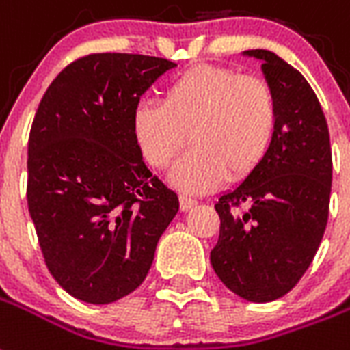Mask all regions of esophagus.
<instances>
[{
	"mask_svg": "<svg viewBox=\"0 0 350 350\" xmlns=\"http://www.w3.org/2000/svg\"><path fill=\"white\" fill-rule=\"evenodd\" d=\"M178 202H180V210H183V212H188V210H191V208L197 204V200L188 197V195H180V197H178Z\"/></svg>",
	"mask_w": 350,
	"mask_h": 350,
	"instance_id": "esophagus-1",
	"label": "esophagus"
}]
</instances>
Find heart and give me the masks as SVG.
<instances>
[{
    "instance_id": "1",
    "label": "heart",
    "mask_w": 350,
    "mask_h": 350,
    "mask_svg": "<svg viewBox=\"0 0 350 350\" xmlns=\"http://www.w3.org/2000/svg\"><path fill=\"white\" fill-rule=\"evenodd\" d=\"M278 127V102L265 80L200 64L170 80L161 102L133 111V135L144 161L162 170L183 150L172 180L189 193L243 180L265 161Z\"/></svg>"
}]
</instances>
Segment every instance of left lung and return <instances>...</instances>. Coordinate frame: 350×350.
<instances>
[{"mask_svg":"<svg viewBox=\"0 0 350 350\" xmlns=\"http://www.w3.org/2000/svg\"><path fill=\"white\" fill-rule=\"evenodd\" d=\"M246 54L262 62L278 127L265 161L215 204L221 226L210 261L234 294L267 303L297 285L323 239L332 153L323 109L301 72L270 51Z\"/></svg>","mask_w":350,"mask_h":350,"instance_id":"8db88e82","label":"left lung"}]
</instances>
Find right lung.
I'll list each match as a JSON object with an SVG mask.
<instances>
[{
    "instance_id": "add662e5",
    "label": "right lung",
    "mask_w": 350,
    "mask_h": 350,
    "mask_svg": "<svg viewBox=\"0 0 350 350\" xmlns=\"http://www.w3.org/2000/svg\"><path fill=\"white\" fill-rule=\"evenodd\" d=\"M175 67L157 56L96 53L65 67L43 94L27 157V204L49 272L93 305L142 285L178 197L146 167L133 111Z\"/></svg>"
}]
</instances>
